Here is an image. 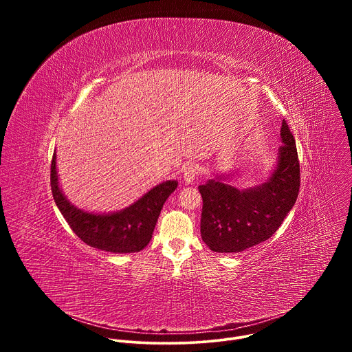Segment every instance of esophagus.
<instances>
[{"instance_id":"1","label":"esophagus","mask_w":352,"mask_h":352,"mask_svg":"<svg viewBox=\"0 0 352 352\" xmlns=\"http://www.w3.org/2000/svg\"><path fill=\"white\" fill-rule=\"evenodd\" d=\"M199 175V167L196 164H188L184 170V181L185 184L190 185L197 179Z\"/></svg>"}]
</instances>
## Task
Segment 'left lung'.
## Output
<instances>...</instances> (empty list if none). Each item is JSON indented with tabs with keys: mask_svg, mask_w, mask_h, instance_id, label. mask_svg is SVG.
<instances>
[{
	"mask_svg": "<svg viewBox=\"0 0 352 352\" xmlns=\"http://www.w3.org/2000/svg\"><path fill=\"white\" fill-rule=\"evenodd\" d=\"M277 164L269 179L255 188L238 189L217 175L199 185L204 199L200 234L219 254L242 252L269 239L289 213L299 192V162L295 139L283 120Z\"/></svg>",
	"mask_w": 352,
	"mask_h": 352,
	"instance_id": "8db88e82",
	"label": "left lung"
}]
</instances>
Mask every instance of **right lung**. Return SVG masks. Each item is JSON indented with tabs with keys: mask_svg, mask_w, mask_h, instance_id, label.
<instances>
[{
	"mask_svg": "<svg viewBox=\"0 0 352 352\" xmlns=\"http://www.w3.org/2000/svg\"><path fill=\"white\" fill-rule=\"evenodd\" d=\"M57 156L52 162V190L56 205L72 231L89 246L113 254L139 252L152 239L167 197L178 182L164 181L146 192L131 206L114 213H89L74 206L58 185Z\"/></svg>",
	"mask_w": 352,
	"mask_h": 352,
	"instance_id": "1",
	"label": "right lung"
}]
</instances>
